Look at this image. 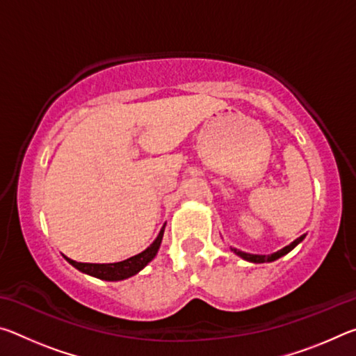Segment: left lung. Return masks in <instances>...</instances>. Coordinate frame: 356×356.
<instances>
[{"label": "left lung", "instance_id": "obj_1", "mask_svg": "<svg viewBox=\"0 0 356 356\" xmlns=\"http://www.w3.org/2000/svg\"><path fill=\"white\" fill-rule=\"evenodd\" d=\"M305 238V236H301V237H298L297 240H293V242L291 243V245H287L286 248H282V250H280V251H276V252H273V254H270V256H261V254H248V252H243V251H237V250H234V252H237V254L240 256V257H243L245 261H250V262H254V264H262V262H272V261H276V259H280L281 256H284V254H287L289 251H292L295 246H297L301 240Z\"/></svg>", "mask_w": 356, "mask_h": 356}]
</instances>
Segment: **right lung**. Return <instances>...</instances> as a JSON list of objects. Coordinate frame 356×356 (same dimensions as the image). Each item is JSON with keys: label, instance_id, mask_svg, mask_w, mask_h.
I'll return each instance as SVG.
<instances>
[{"label": "right lung", "instance_id": "obj_1", "mask_svg": "<svg viewBox=\"0 0 356 356\" xmlns=\"http://www.w3.org/2000/svg\"><path fill=\"white\" fill-rule=\"evenodd\" d=\"M165 232V225L161 227L159 237L154 240V243L149 246L147 250H144L140 254H136L130 259H125L122 262H114V264H83V262H75L72 259L65 257V261L74 265L75 268L80 270V272L95 276L99 280L105 281H120L125 278H130V276L136 275L140 270H143L146 265L152 261L155 257L156 251L160 248L161 238H163Z\"/></svg>", "mask_w": 356, "mask_h": 356}]
</instances>
